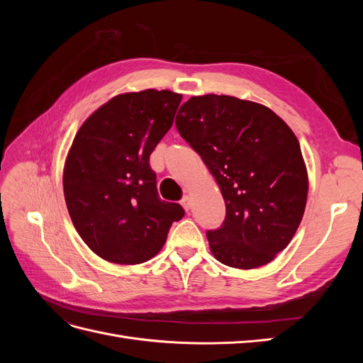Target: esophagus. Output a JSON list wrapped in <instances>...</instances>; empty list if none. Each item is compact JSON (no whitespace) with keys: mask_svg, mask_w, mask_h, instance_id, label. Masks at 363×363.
<instances>
[{"mask_svg":"<svg viewBox=\"0 0 363 363\" xmlns=\"http://www.w3.org/2000/svg\"><path fill=\"white\" fill-rule=\"evenodd\" d=\"M180 203H182V206H183V208H184L186 212H189V211H191V207H192V200H191V196H188V195L183 196Z\"/></svg>","mask_w":363,"mask_h":363,"instance_id":"34e87169","label":"esophagus"}]
</instances>
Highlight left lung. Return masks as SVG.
Listing matches in <instances>:
<instances>
[{
  "instance_id": "obj_1",
  "label": "left lung",
  "mask_w": 363,
  "mask_h": 363,
  "mask_svg": "<svg viewBox=\"0 0 363 363\" xmlns=\"http://www.w3.org/2000/svg\"><path fill=\"white\" fill-rule=\"evenodd\" d=\"M179 133L201 156L225 201V219L207 232L216 260L252 269L284 250L298 228L309 179L300 142L269 107L230 95L186 101Z\"/></svg>"
}]
</instances>
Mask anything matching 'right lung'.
I'll return each mask as SVG.
<instances>
[{
  "mask_svg": "<svg viewBox=\"0 0 363 363\" xmlns=\"http://www.w3.org/2000/svg\"><path fill=\"white\" fill-rule=\"evenodd\" d=\"M182 94H119L77 131L63 168L72 224L96 256L138 265L155 257L184 211L162 201L150 155L167 135Z\"/></svg>",
  "mask_w": 363,
  "mask_h": 363,
  "instance_id": "obj_1",
  "label": "right lung"
}]
</instances>
